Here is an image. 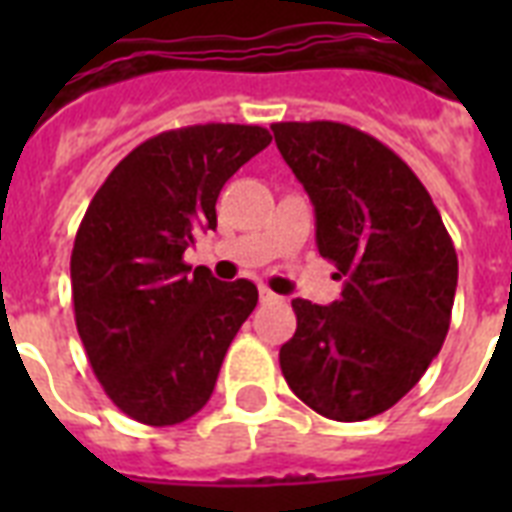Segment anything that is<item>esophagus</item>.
Wrapping results in <instances>:
<instances>
[{
	"label": "esophagus",
	"instance_id": "34e87169",
	"mask_svg": "<svg viewBox=\"0 0 512 512\" xmlns=\"http://www.w3.org/2000/svg\"><path fill=\"white\" fill-rule=\"evenodd\" d=\"M260 303L263 305H271V303H279V295H273L271 289H260Z\"/></svg>",
	"mask_w": 512,
	"mask_h": 512
}]
</instances>
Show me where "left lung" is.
I'll return each instance as SVG.
<instances>
[{"label": "left lung", "mask_w": 512, "mask_h": 512, "mask_svg": "<svg viewBox=\"0 0 512 512\" xmlns=\"http://www.w3.org/2000/svg\"><path fill=\"white\" fill-rule=\"evenodd\" d=\"M316 209L319 255L340 300H292L297 329L279 350L284 380L313 412L361 422L398 404L444 345L457 252L436 204L388 146L340 122L271 124Z\"/></svg>", "instance_id": "1"}]
</instances>
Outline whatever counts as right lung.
<instances>
[{"instance_id": "add662e5", "label": "right lung", "mask_w": 512, "mask_h": 512, "mask_svg": "<svg viewBox=\"0 0 512 512\" xmlns=\"http://www.w3.org/2000/svg\"><path fill=\"white\" fill-rule=\"evenodd\" d=\"M271 143L255 124H193L148 138L92 196L71 252L76 329L106 396L143 425H177L207 404L225 350L255 311L247 279L183 263L215 231L228 177Z\"/></svg>"}]
</instances>
